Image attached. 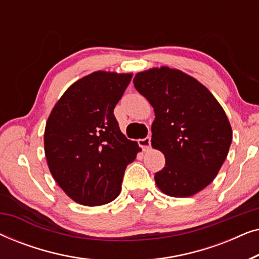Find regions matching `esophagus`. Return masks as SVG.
<instances>
[{
    "mask_svg": "<svg viewBox=\"0 0 259 259\" xmlns=\"http://www.w3.org/2000/svg\"><path fill=\"white\" fill-rule=\"evenodd\" d=\"M138 144H139V146L143 148V151L148 150V148L151 147V137H146L144 138V139H139Z\"/></svg>",
    "mask_w": 259,
    "mask_h": 259,
    "instance_id": "1",
    "label": "esophagus"
}]
</instances>
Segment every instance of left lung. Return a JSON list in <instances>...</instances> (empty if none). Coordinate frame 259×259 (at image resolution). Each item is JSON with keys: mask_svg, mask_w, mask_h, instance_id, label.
<instances>
[{"mask_svg": "<svg viewBox=\"0 0 259 259\" xmlns=\"http://www.w3.org/2000/svg\"><path fill=\"white\" fill-rule=\"evenodd\" d=\"M134 87L153 106L152 146L165 155L157 186L172 197H190L218 175L232 130L224 109L204 84L168 67L138 73Z\"/></svg>", "mask_w": 259, "mask_h": 259, "instance_id": "obj_1", "label": "left lung"}]
</instances>
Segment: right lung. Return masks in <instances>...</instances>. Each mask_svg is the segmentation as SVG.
I'll use <instances>...</instances> for the list:
<instances>
[{"mask_svg": "<svg viewBox=\"0 0 259 259\" xmlns=\"http://www.w3.org/2000/svg\"><path fill=\"white\" fill-rule=\"evenodd\" d=\"M132 74L95 72L73 83L46 123L45 153L55 182L86 206L114 200L140 151L121 133L114 108Z\"/></svg>", "mask_w": 259, "mask_h": 259, "instance_id": "1", "label": "right lung"}]
</instances>
